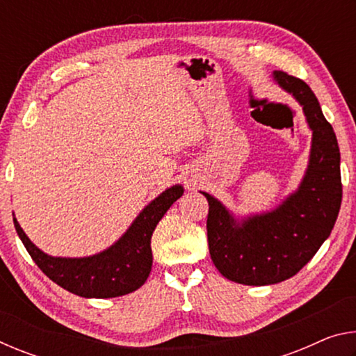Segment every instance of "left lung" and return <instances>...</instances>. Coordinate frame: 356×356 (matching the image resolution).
Wrapping results in <instances>:
<instances>
[{"instance_id":"left-lung-1","label":"left lung","mask_w":356,"mask_h":356,"mask_svg":"<svg viewBox=\"0 0 356 356\" xmlns=\"http://www.w3.org/2000/svg\"><path fill=\"white\" fill-rule=\"evenodd\" d=\"M273 81L298 102L312 131L309 161L298 188L278 206L237 216L206 191L210 257L225 278L246 286L286 281L330 237L342 201L341 154L334 130L305 81L275 70Z\"/></svg>"}]
</instances>
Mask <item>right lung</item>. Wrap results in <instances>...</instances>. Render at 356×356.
I'll return each mask as SVG.
<instances>
[{
	"mask_svg": "<svg viewBox=\"0 0 356 356\" xmlns=\"http://www.w3.org/2000/svg\"><path fill=\"white\" fill-rule=\"evenodd\" d=\"M184 195L176 184L150 201L127 231L111 246L86 257H55L38 248L14 215V226L29 256L48 278L84 298H113L130 293L146 282L152 268L150 237L159 221Z\"/></svg>",
	"mask_w": 356,
	"mask_h": 356,
	"instance_id": "1",
	"label": "right lung"
}]
</instances>
